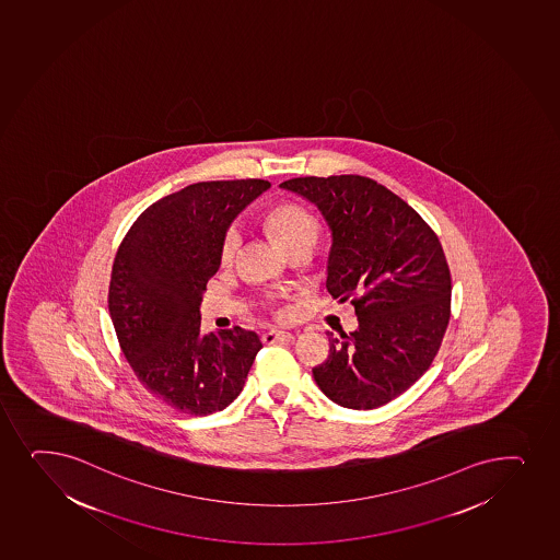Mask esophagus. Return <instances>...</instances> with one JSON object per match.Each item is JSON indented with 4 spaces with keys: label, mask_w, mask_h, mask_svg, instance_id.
<instances>
[{
    "label": "esophagus",
    "mask_w": 560,
    "mask_h": 560,
    "mask_svg": "<svg viewBox=\"0 0 560 560\" xmlns=\"http://www.w3.org/2000/svg\"><path fill=\"white\" fill-rule=\"evenodd\" d=\"M262 340L266 345H273V342H289L292 340V335L289 331H281V329H270L262 335Z\"/></svg>",
    "instance_id": "esophagus-1"
}]
</instances>
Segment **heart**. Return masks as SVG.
<instances>
[{
    "mask_svg": "<svg viewBox=\"0 0 560 560\" xmlns=\"http://www.w3.org/2000/svg\"><path fill=\"white\" fill-rule=\"evenodd\" d=\"M265 223L271 236L283 249H289L292 245L302 244V242H316L320 231L318 221L307 208L290 201L277 202L268 208ZM236 245H238V233L234 229H229L221 242V257L225 260L233 257Z\"/></svg>",
    "mask_w": 560,
    "mask_h": 560,
    "instance_id": "obj_1",
    "label": "heart"
}]
</instances>
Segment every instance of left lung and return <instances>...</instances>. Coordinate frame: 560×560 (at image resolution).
<instances>
[{
  "mask_svg": "<svg viewBox=\"0 0 560 560\" xmlns=\"http://www.w3.org/2000/svg\"><path fill=\"white\" fill-rule=\"evenodd\" d=\"M281 188L313 202L331 229L327 292L352 298L359 327L329 337L313 369L322 393L350 409L402 395L430 369L451 318V271L438 234L390 189L359 175L300 176Z\"/></svg>",
  "mask_w": 560,
  "mask_h": 560,
  "instance_id": "8db88e82",
  "label": "left lung"
}]
</instances>
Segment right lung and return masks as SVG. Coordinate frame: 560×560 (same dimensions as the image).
I'll list each match as a JSON object with an SVG mask.
<instances>
[{"mask_svg": "<svg viewBox=\"0 0 560 560\" xmlns=\"http://www.w3.org/2000/svg\"><path fill=\"white\" fill-rule=\"evenodd\" d=\"M268 180H212L167 195L133 221L115 255L107 307L147 390L188 415L225 409L262 342L242 327L201 334L199 305L220 270L221 242Z\"/></svg>", "mask_w": 560, "mask_h": 560, "instance_id": "right-lung-1", "label": "right lung"}]
</instances>
